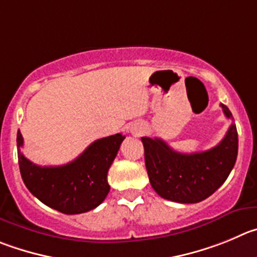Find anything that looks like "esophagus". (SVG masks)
Listing matches in <instances>:
<instances>
[{"label":"esophagus","instance_id":"34e87169","mask_svg":"<svg viewBox=\"0 0 257 257\" xmlns=\"http://www.w3.org/2000/svg\"><path fill=\"white\" fill-rule=\"evenodd\" d=\"M132 133H133L134 136H141V134L143 133V129L141 128V126H134V128H132Z\"/></svg>","mask_w":257,"mask_h":257}]
</instances>
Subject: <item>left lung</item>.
I'll return each mask as SVG.
<instances>
[{
	"instance_id": "left-lung-1",
	"label": "left lung",
	"mask_w": 257,
	"mask_h": 257,
	"mask_svg": "<svg viewBox=\"0 0 257 257\" xmlns=\"http://www.w3.org/2000/svg\"><path fill=\"white\" fill-rule=\"evenodd\" d=\"M228 119L232 114L220 104ZM145 161L153 190L167 200L191 204L212 195L236 164L238 136L234 124L219 145L204 152L181 153L160 138L142 137Z\"/></svg>"
}]
</instances>
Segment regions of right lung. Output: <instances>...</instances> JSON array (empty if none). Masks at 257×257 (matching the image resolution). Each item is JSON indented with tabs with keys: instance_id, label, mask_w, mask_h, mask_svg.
I'll list each match as a JSON object with an SVG mask.
<instances>
[{
	"instance_id": "right-lung-1",
	"label": "right lung",
	"mask_w": 257,
	"mask_h": 257,
	"mask_svg": "<svg viewBox=\"0 0 257 257\" xmlns=\"http://www.w3.org/2000/svg\"><path fill=\"white\" fill-rule=\"evenodd\" d=\"M125 137L117 133L91 143L76 160L62 166H38L23 155L24 140L18 131L21 177L31 194L64 214L95 209L109 194L107 171Z\"/></svg>"
}]
</instances>
